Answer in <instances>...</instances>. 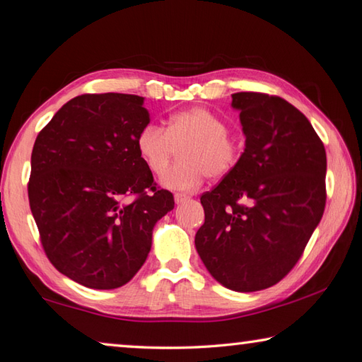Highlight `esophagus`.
<instances>
[{"label":"esophagus","mask_w":362,"mask_h":362,"mask_svg":"<svg viewBox=\"0 0 362 362\" xmlns=\"http://www.w3.org/2000/svg\"><path fill=\"white\" fill-rule=\"evenodd\" d=\"M188 199H189V196L185 194V193H175V194H174V201H175L177 205L187 202Z\"/></svg>","instance_id":"obj_1"}]
</instances>
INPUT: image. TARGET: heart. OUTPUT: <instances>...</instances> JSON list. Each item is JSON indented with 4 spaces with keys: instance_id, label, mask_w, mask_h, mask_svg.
I'll use <instances>...</instances> for the list:
<instances>
[{
    "instance_id": "b5f03b06",
    "label": "heart",
    "mask_w": 362,
    "mask_h": 362,
    "mask_svg": "<svg viewBox=\"0 0 362 362\" xmlns=\"http://www.w3.org/2000/svg\"><path fill=\"white\" fill-rule=\"evenodd\" d=\"M229 127L223 119L205 108L174 112L165 130L147 125L139 132L136 148L141 160L153 174L168 168L174 147L182 146L179 160L161 175V185L177 191H193L205 175L221 179L238 163V147L228 136Z\"/></svg>"
}]
</instances>
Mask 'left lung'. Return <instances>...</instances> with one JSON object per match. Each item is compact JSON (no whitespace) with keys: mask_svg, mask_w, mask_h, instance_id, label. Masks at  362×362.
Returning <instances> with one entry per match:
<instances>
[{"mask_svg":"<svg viewBox=\"0 0 362 362\" xmlns=\"http://www.w3.org/2000/svg\"><path fill=\"white\" fill-rule=\"evenodd\" d=\"M245 151L201 196L194 245L205 268L235 292L274 286L292 270L327 202V152L308 117L281 97L232 94Z\"/></svg>","mask_w":362,"mask_h":362,"instance_id":"8db88e82","label":"left lung"}]
</instances>
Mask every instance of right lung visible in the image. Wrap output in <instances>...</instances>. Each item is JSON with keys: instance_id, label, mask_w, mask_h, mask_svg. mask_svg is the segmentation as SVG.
<instances>
[{"instance_id": "1", "label": "right lung", "mask_w": 362, "mask_h": 362, "mask_svg": "<svg viewBox=\"0 0 362 362\" xmlns=\"http://www.w3.org/2000/svg\"><path fill=\"white\" fill-rule=\"evenodd\" d=\"M148 122L144 97L84 94L34 143L28 196L42 246L56 270L84 287L127 284L151 252L155 224L174 209L138 153ZM132 194L137 199L125 203Z\"/></svg>"}]
</instances>
